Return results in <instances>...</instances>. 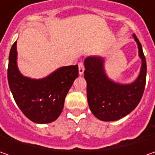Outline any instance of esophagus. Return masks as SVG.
<instances>
[{"label": "esophagus", "instance_id": "esophagus-1", "mask_svg": "<svg viewBox=\"0 0 155 155\" xmlns=\"http://www.w3.org/2000/svg\"><path fill=\"white\" fill-rule=\"evenodd\" d=\"M84 64L83 63H78V73L79 75L84 74Z\"/></svg>", "mask_w": 155, "mask_h": 155}]
</instances>
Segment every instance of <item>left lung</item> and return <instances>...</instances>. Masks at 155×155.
I'll return each instance as SVG.
<instances>
[{
  "label": "left lung",
  "mask_w": 155,
  "mask_h": 155,
  "mask_svg": "<svg viewBox=\"0 0 155 155\" xmlns=\"http://www.w3.org/2000/svg\"><path fill=\"white\" fill-rule=\"evenodd\" d=\"M141 59L140 73L130 84H120L110 79L105 71L102 56H89L84 59V78L87 99L92 114L104 122L119 120L128 115L140 103L146 84L147 64L139 39L133 34Z\"/></svg>",
  "instance_id": "1"
}]
</instances>
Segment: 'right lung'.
<instances>
[{
	"label": "right lung",
	"instance_id": "obj_1",
	"mask_svg": "<svg viewBox=\"0 0 155 155\" xmlns=\"http://www.w3.org/2000/svg\"><path fill=\"white\" fill-rule=\"evenodd\" d=\"M78 77L77 64L59 67L43 78L25 77L17 65V41L12 45L8 69L9 88L20 110L32 122L45 124L57 120Z\"/></svg>",
	"mask_w": 155,
	"mask_h": 155
}]
</instances>
